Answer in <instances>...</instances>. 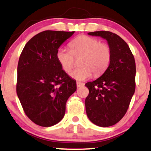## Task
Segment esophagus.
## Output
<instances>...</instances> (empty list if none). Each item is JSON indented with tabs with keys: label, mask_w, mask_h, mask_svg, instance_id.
<instances>
[{
	"label": "esophagus",
	"mask_w": 151,
	"mask_h": 151,
	"mask_svg": "<svg viewBox=\"0 0 151 151\" xmlns=\"http://www.w3.org/2000/svg\"><path fill=\"white\" fill-rule=\"evenodd\" d=\"M84 86V84L82 83H80V82H77L76 83V86H77V88H80V87Z\"/></svg>",
	"instance_id": "obj_1"
}]
</instances>
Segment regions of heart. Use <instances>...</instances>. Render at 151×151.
Returning <instances> with one entry per match:
<instances>
[{"label":"heart","mask_w":151,"mask_h":151,"mask_svg":"<svg viewBox=\"0 0 151 151\" xmlns=\"http://www.w3.org/2000/svg\"><path fill=\"white\" fill-rule=\"evenodd\" d=\"M70 50L60 48L56 53V58L65 73H69L75 65V57H81V67L70 73L73 79L84 81L93 75L102 73L109 64L111 51L106 43L93 37L83 35L70 43Z\"/></svg>","instance_id":"obj_1"}]
</instances>
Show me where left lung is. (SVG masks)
I'll list each match as a JSON object with an SVG mask.
<instances>
[{"mask_svg": "<svg viewBox=\"0 0 151 151\" xmlns=\"http://www.w3.org/2000/svg\"><path fill=\"white\" fill-rule=\"evenodd\" d=\"M88 35L107 40L111 57L104 73L86 84L89 89L85 102L86 114L95 125L111 127L124 116L135 92V59L128 44L116 34L97 31Z\"/></svg>", "mask_w": 151, "mask_h": 151, "instance_id": "8db88e82", "label": "left lung"}]
</instances>
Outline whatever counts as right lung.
Masks as SVG:
<instances>
[{
  "mask_svg": "<svg viewBox=\"0 0 151 151\" xmlns=\"http://www.w3.org/2000/svg\"><path fill=\"white\" fill-rule=\"evenodd\" d=\"M74 32H42L25 44L19 56L17 97L28 118L41 127L61 121L67 100L77 88L56 58L58 48Z\"/></svg>",
  "mask_w": 151,
  "mask_h": 151,
  "instance_id": "right-lung-1",
  "label": "right lung"
}]
</instances>
